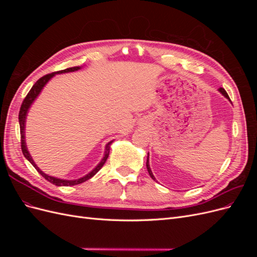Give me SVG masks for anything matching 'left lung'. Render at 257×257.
Segmentation results:
<instances>
[{
	"mask_svg": "<svg viewBox=\"0 0 257 257\" xmlns=\"http://www.w3.org/2000/svg\"><path fill=\"white\" fill-rule=\"evenodd\" d=\"M219 92L221 93V94L224 96V97H226L229 102H230V98H229V96H228V94L226 93V91H225L223 88H220L219 89ZM231 103V102H230ZM146 166H147V169H148V173H149V175H150V177L153 179V180H155V177L153 176V174H152V170H151V168H150V164H149V153H148V157H147V163H146Z\"/></svg>",
	"mask_w": 257,
	"mask_h": 257,
	"instance_id": "obj_1",
	"label": "left lung"
}]
</instances>
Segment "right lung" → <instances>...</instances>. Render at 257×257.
Listing matches in <instances>:
<instances>
[{
	"instance_id": "add662e5",
	"label": "right lung",
	"mask_w": 257,
	"mask_h": 257,
	"mask_svg": "<svg viewBox=\"0 0 257 257\" xmlns=\"http://www.w3.org/2000/svg\"><path fill=\"white\" fill-rule=\"evenodd\" d=\"M80 68H82V66H74V67H69V68L63 69V71H60V72H57V73H51V74H48V75L42 77L41 79H38L35 82V84L33 85L32 89H31L30 92L28 93V95L26 96V98L23 99L21 108H20V111H19L21 149H22L23 155H25V158L31 163V164L34 166V168L46 179V180H48L49 182H51L52 184L57 185V186H71V185L80 184V183H82L84 181L89 180V179L94 176L98 172V170L103 167V165L105 164V162L107 161L108 157H109L110 145L113 143V141H111V142H109L108 144H106L103 159L100 160V162L98 163V164L94 168H93L89 174H87V175L79 178V179H74V180H67V179H60V178H56V177H52V176H49L47 174H45L43 170H41V168L35 164L34 160L32 159V157H31V154H30V152L28 150V147H27V144H26V122H27V116H28V112L30 110L31 106H32V104L35 102V99L38 97V95L41 94V92L44 89L45 85L48 83V81L52 78V77H54L57 74H65V73H72V72L79 71Z\"/></svg>"
}]
</instances>
